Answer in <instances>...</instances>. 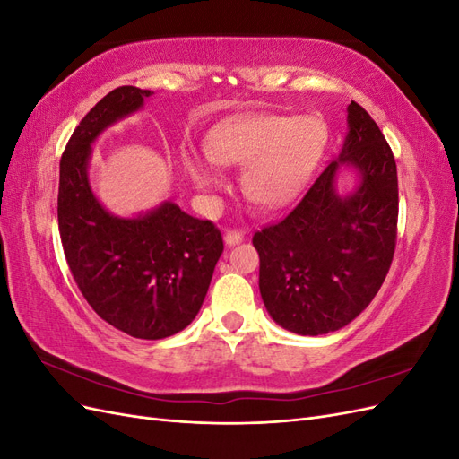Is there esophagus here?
<instances>
[{"instance_id": "34e87169", "label": "esophagus", "mask_w": 459, "mask_h": 459, "mask_svg": "<svg viewBox=\"0 0 459 459\" xmlns=\"http://www.w3.org/2000/svg\"><path fill=\"white\" fill-rule=\"evenodd\" d=\"M243 231H235V230H230V231H226L224 233V243L228 245V247H235V245H239L241 241H243Z\"/></svg>"}]
</instances>
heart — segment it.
I'll use <instances>...</instances> for the list:
<instances>
[{"mask_svg":"<svg viewBox=\"0 0 459 459\" xmlns=\"http://www.w3.org/2000/svg\"><path fill=\"white\" fill-rule=\"evenodd\" d=\"M329 132L317 117L235 115L208 132L201 152H186L187 170L199 187L224 186L220 166L245 164L243 189L264 208L293 203L322 159Z\"/></svg>","mask_w":459,"mask_h":459,"instance_id":"obj_1","label":"heart"}]
</instances>
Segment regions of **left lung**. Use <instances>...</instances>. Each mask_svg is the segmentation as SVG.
<instances>
[{
    "instance_id": "left-lung-1",
    "label": "left lung",
    "mask_w": 459,
    "mask_h": 459,
    "mask_svg": "<svg viewBox=\"0 0 459 459\" xmlns=\"http://www.w3.org/2000/svg\"><path fill=\"white\" fill-rule=\"evenodd\" d=\"M341 155L317 176L290 214L256 231L260 295L277 325L297 335H325L349 325L377 295L391 268L398 176L393 151L366 108H346ZM342 169L357 176L341 194Z\"/></svg>"
}]
</instances>
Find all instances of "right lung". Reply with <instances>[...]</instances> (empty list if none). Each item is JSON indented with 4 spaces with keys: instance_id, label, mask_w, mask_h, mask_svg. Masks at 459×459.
Returning <instances> with one entry per match:
<instances>
[{
    "instance_id": "obj_1",
    "label": "right lung",
    "mask_w": 459,
    "mask_h": 459,
    "mask_svg": "<svg viewBox=\"0 0 459 459\" xmlns=\"http://www.w3.org/2000/svg\"><path fill=\"white\" fill-rule=\"evenodd\" d=\"M149 95L117 88L82 118L61 157L57 216L68 268L95 314L135 339L157 341L195 319L224 241L212 221L189 216L172 201L124 218L93 193L91 145L142 110Z\"/></svg>"
}]
</instances>
